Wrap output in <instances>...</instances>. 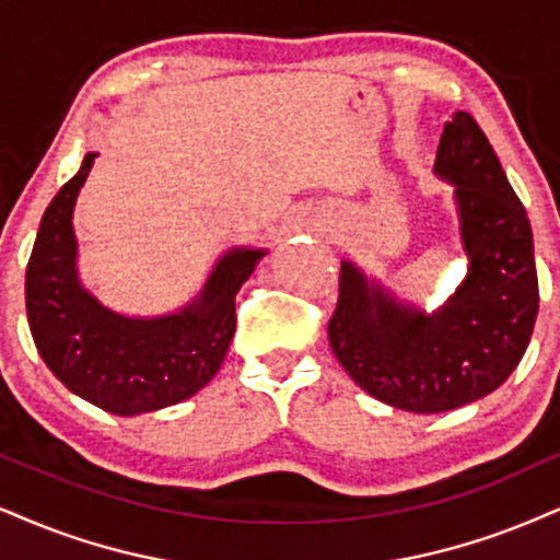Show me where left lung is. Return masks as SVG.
<instances>
[{
  "mask_svg": "<svg viewBox=\"0 0 560 560\" xmlns=\"http://www.w3.org/2000/svg\"><path fill=\"white\" fill-rule=\"evenodd\" d=\"M433 171L454 186L467 254L457 291L423 312L345 259L329 319V345L348 376L371 397L420 416L499 389L527 350L540 303L527 210L470 114L446 121Z\"/></svg>",
  "mask_w": 560,
  "mask_h": 560,
  "instance_id": "left-lung-1",
  "label": "left lung"
}]
</instances>
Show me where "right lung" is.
<instances>
[{"label":"right lung","mask_w":560,"mask_h":560,"mask_svg":"<svg viewBox=\"0 0 560 560\" xmlns=\"http://www.w3.org/2000/svg\"><path fill=\"white\" fill-rule=\"evenodd\" d=\"M98 153L46 207L25 272L33 342L54 376L85 402L132 418L197 395L212 382L236 332V293L267 248H228L186 306L127 316L82 285L72 212Z\"/></svg>","instance_id":"right-lung-1"}]
</instances>
